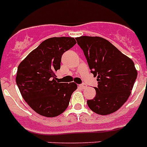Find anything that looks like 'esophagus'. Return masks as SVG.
Segmentation results:
<instances>
[{"instance_id":"1","label":"esophagus","mask_w":147,"mask_h":147,"mask_svg":"<svg viewBox=\"0 0 147 147\" xmlns=\"http://www.w3.org/2000/svg\"><path fill=\"white\" fill-rule=\"evenodd\" d=\"M86 86L87 85H85V83H82V84H80V87L81 88H82V89H84V88H86Z\"/></svg>"}]
</instances>
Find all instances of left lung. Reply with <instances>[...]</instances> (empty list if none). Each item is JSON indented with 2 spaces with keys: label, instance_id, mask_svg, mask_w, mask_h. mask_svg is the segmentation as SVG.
Listing matches in <instances>:
<instances>
[{
  "label": "left lung",
  "instance_id": "1",
  "mask_svg": "<svg viewBox=\"0 0 147 147\" xmlns=\"http://www.w3.org/2000/svg\"><path fill=\"white\" fill-rule=\"evenodd\" d=\"M76 40L98 83L95 97L87 101L88 107L100 115L116 111L128 100L137 78L134 63L103 38L82 36Z\"/></svg>",
  "mask_w": 147,
  "mask_h": 147
}]
</instances>
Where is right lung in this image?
Listing matches in <instances>:
<instances>
[{"instance_id":"right-lung-1","label":"right lung","mask_w":147,"mask_h":147,"mask_svg":"<svg viewBox=\"0 0 147 147\" xmlns=\"http://www.w3.org/2000/svg\"><path fill=\"white\" fill-rule=\"evenodd\" d=\"M76 44L72 37L49 38L31 52L18 67L16 84L28 105L39 115L55 117L69 105L78 85L57 81L62 56Z\"/></svg>"}]
</instances>
